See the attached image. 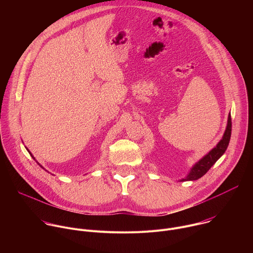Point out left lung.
<instances>
[{"label": "left lung", "mask_w": 253, "mask_h": 253, "mask_svg": "<svg viewBox=\"0 0 253 253\" xmlns=\"http://www.w3.org/2000/svg\"><path fill=\"white\" fill-rule=\"evenodd\" d=\"M231 136V115L228 116V122L227 127L225 130V133L222 137V139L219 141V143L214 147L207 155H205L201 160H199L191 169L190 173L187 175L186 178H183L180 181H186V180H196L202 177L206 172L213 166V164L217 161L225 152V150L228 147V144L230 141Z\"/></svg>", "instance_id": "1"}]
</instances>
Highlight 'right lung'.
Here are the masks:
<instances>
[{"label": "right lung", "mask_w": 253, "mask_h": 253, "mask_svg": "<svg viewBox=\"0 0 253 253\" xmlns=\"http://www.w3.org/2000/svg\"><path fill=\"white\" fill-rule=\"evenodd\" d=\"M29 153H30V152H29ZM30 154H31V153H30ZM31 156H32V157H33V155H32V154H31ZM33 158H34V157H33ZM34 159H35V158H34Z\"/></svg>", "instance_id": "1"}]
</instances>
